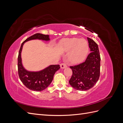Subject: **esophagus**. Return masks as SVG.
I'll list each match as a JSON object with an SVG mask.
<instances>
[{"instance_id":"34e87169","label":"esophagus","mask_w":123,"mask_h":123,"mask_svg":"<svg viewBox=\"0 0 123 123\" xmlns=\"http://www.w3.org/2000/svg\"><path fill=\"white\" fill-rule=\"evenodd\" d=\"M60 67L62 69H65L67 67V65L65 64V63H62L60 65Z\"/></svg>"}]
</instances>
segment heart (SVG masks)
<instances>
[{
  "instance_id": "1",
  "label": "heart",
  "mask_w": 123,
  "mask_h": 123,
  "mask_svg": "<svg viewBox=\"0 0 123 123\" xmlns=\"http://www.w3.org/2000/svg\"><path fill=\"white\" fill-rule=\"evenodd\" d=\"M59 47L62 51L70 50L69 60L73 63L80 62L85 58L88 54L89 46L87 40L84 38H66L61 40Z\"/></svg>"
}]
</instances>
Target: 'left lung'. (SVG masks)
Segmentation results:
<instances>
[{
	"instance_id": "left-lung-1",
	"label": "left lung",
	"mask_w": 123,
	"mask_h": 123,
	"mask_svg": "<svg viewBox=\"0 0 123 123\" xmlns=\"http://www.w3.org/2000/svg\"><path fill=\"white\" fill-rule=\"evenodd\" d=\"M91 53L81 64L70 66L72 75L69 84L76 90L86 91L92 88L98 81L100 75V57L98 44L88 37Z\"/></svg>"
}]
</instances>
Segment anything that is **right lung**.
<instances>
[{"label": "right lung", "mask_w": 123, "mask_h": 123, "mask_svg": "<svg viewBox=\"0 0 123 123\" xmlns=\"http://www.w3.org/2000/svg\"><path fill=\"white\" fill-rule=\"evenodd\" d=\"M33 39L45 41L50 40L49 35L36 33L29 37L22 43L18 56V73L21 82L28 89L35 91H41L46 89L53 80L55 72L60 68L59 65H50L37 72L29 71L25 70L22 64L21 53L25 43Z\"/></svg>", "instance_id": "right-lung-1"}]
</instances>
